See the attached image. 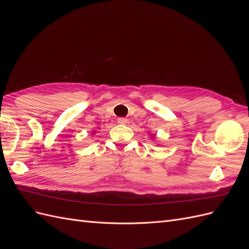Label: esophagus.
<instances>
[{"mask_svg": "<svg viewBox=\"0 0 249 249\" xmlns=\"http://www.w3.org/2000/svg\"><path fill=\"white\" fill-rule=\"evenodd\" d=\"M117 123H118L119 124H125L127 123V119L124 118V117H119V118L117 119Z\"/></svg>", "mask_w": 249, "mask_h": 249, "instance_id": "34e87169", "label": "esophagus"}]
</instances>
